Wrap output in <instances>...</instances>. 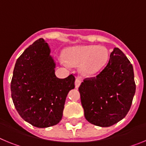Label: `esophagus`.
I'll list each match as a JSON object with an SVG mask.
<instances>
[{"mask_svg": "<svg viewBox=\"0 0 146 146\" xmlns=\"http://www.w3.org/2000/svg\"><path fill=\"white\" fill-rule=\"evenodd\" d=\"M81 82H82V80L80 79V78H79V77H77V78H76L75 80V82H74V84H75V88H79V86H80Z\"/></svg>", "mask_w": 146, "mask_h": 146, "instance_id": "1", "label": "esophagus"}]
</instances>
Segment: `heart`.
<instances>
[{
    "mask_svg": "<svg viewBox=\"0 0 146 146\" xmlns=\"http://www.w3.org/2000/svg\"><path fill=\"white\" fill-rule=\"evenodd\" d=\"M65 58L72 66H80L81 72L84 75L93 76L106 65L109 60V52L104 46H78L67 50Z\"/></svg>",
    "mask_w": 146,
    "mask_h": 146,
    "instance_id": "b5f03b06",
    "label": "heart"
}]
</instances>
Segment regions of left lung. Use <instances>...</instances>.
I'll return each mask as SVG.
<instances>
[{"label":"left lung","mask_w":146,"mask_h":146,"mask_svg":"<svg viewBox=\"0 0 146 146\" xmlns=\"http://www.w3.org/2000/svg\"><path fill=\"white\" fill-rule=\"evenodd\" d=\"M135 90L133 66L115 47L104 69L96 77L83 80L80 86L85 118L96 126H113L128 113Z\"/></svg>","instance_id":"left-lung-1"}]
</instances>
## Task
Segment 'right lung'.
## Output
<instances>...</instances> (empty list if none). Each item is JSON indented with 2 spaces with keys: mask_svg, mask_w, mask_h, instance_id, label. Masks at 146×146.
I'll use <instances>...</instances> for the list:
<instances>
[{
  "mask_svg": "<svg viewBox=\"0 0 146 146\" xmlns=\"http://www.w3.org/2000/svg\"><path fill=\"white\" fill-rule=\"evenodd\" d=\"M47 42L39 38L18 58L11 82L13 103L21 118L38 128L61 120L66 98L74 88L75 77L59 79Z\"/></svg>",
  "mask_w": 146,
  "mask_h": 146,
  "instance_id": "1",
  "label": "right lung"
}]
</instances>
